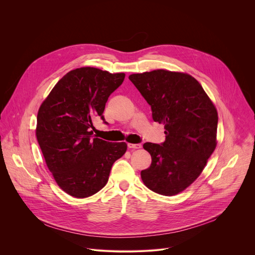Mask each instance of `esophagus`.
<instances>
[{
    "mask_svg": "<svg viewBox=\"0 0 255 255\" xmlns=\"http://www.w3.org/2000/svg\"><path fill=\"white\" fill-rule=\"evenodd\" d=\"M128 148H130V149H140L141 144L140 143H128Z\"/></svg>",
    "mask_w": 255,
    "mask_h": 255,
    "instance_id": "34e87169",
    "label": "esophagus"
}]
</instances>
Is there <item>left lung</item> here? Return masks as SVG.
Listing matches in <instances>:
<instances>
[{
  "mask_svg": "<svg viewBox=\"0 0 255 255\" xmlns=\"http://www.w3.org/2000/svg\"><path fill=\"white\" fill-rule=\"evenodd\" d=\"M129 79L151 106L154 122L165 129V141L143 143L152 163L141 180L156 193L176 195L196 180L216 148L217 111L189 74L159 69Z\"/></svg>",
  "mask_w": 255,
  "mask_h": 255,
  "instance_id": "8db88e82",
  "label": "left lung"
}]
</instances>
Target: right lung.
I'll return each mask as SVG.
<instances>
[{
  "instance_id": "1",
  "label": "right lung",
  "mask_w": 255,
  "mask_h": 255,
  "mask_svg": "<svg viewBox=\"0 0 255 255\" xmlns=\"http://www.w3.org/2000/svg\"><path fill=\"white\" fill-rule=\"evenodd\" d=\"M93 67L64 75L43 101L37 116L36 136L46 165L66 193L85 198L109 181L112 166L126 150L125 142H110L93 135V120L103 112L111 94L124 82Z\"/></svg>"
}]
</instances>
